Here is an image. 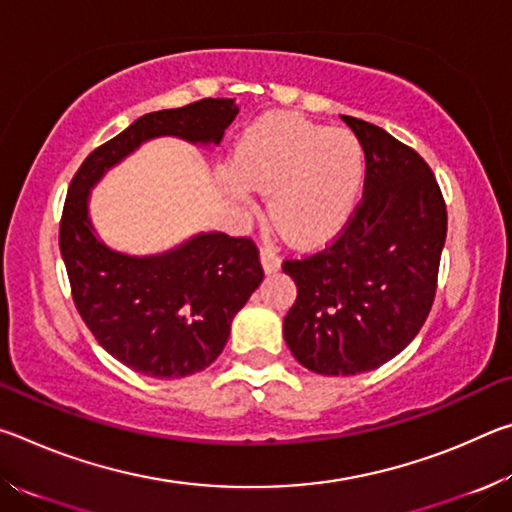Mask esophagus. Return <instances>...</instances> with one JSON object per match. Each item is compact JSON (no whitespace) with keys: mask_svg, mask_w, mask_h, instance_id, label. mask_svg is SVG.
Here are the masks:
<instances>
[{"mask_svg":"<svg viewBox=\"0 0 512 512\" xmlns=\"http://www.w3.org/2000/svg\"><path fill=\"white\" fill-rule=\"evenodd\" d=\"M259 259H262V266H264L266 273H275L282 264L280 255H277L275 248H271V246H264L262 250H259Z\"/></svg>","mask_w":512,"mask_h":512,"instance_id":"obj_1","label":"esophagus"}]
</instances>
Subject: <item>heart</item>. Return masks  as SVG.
Returning <instances> with one entry per match:
<instances>
[{"mask_svg":"<svg viewBox=\"0 0 512 512\" xmlns=\"http://www.w3.org/2000/svg\"><path fill=\"white\" fill-rule=\"evenodd\" d=\"M366 178L361 142L296 112H271L241 133L223 187L250 205V189L271 192V219L302 246L339 235L359 203Z\"/></svg>","mask_w":512,"mask_h":512,"instance_id":"heart-1","label":"heart"}]
</instances>
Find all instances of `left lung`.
<instances>
[{
  "label": "left lung",
  "instance_id": "obj_1",
  "mask_svg": "<svg viewBox=\"0 0 512 512\" xmlns=\"http://www.w3.org/2000/svg\"><path fill=\"white\" fill-rule=\"evenodd\" d=\"M366 153L361 205L341 237L282 271L298 287L284 341L318 375L379 368L409 345L436 296L447 210L429 164L384 128L343 115Z\"/></svg>",
  "mask_w": 512,
  "mask_h": 512
}]
</instances>
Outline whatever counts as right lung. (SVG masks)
<instances>
[{
    "instance_id": "right-lung-1",
    "label": "right lung",
    "mask_w": 512,
    "mask_h": 512,
    "mask_svg": "<svg viewBox=\"0 0 512 512\" xmlns=\"http://www.w3.org/2000/svg\"><path fill=\"white\" fill-rule=\"evenodd\" d=\"M237 112L235 99L149 112L94 149L69 185L58 241L74 305L101 348L142 375L187 377L219 357L232 318L264 280L259 250L248 237L198 232L158 255L119 253L94 230L90 192L155 137L216 146Z\"/></svg>"
}]
</instances>
